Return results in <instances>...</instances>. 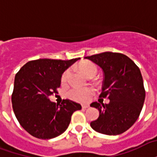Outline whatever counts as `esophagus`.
I'll return each instance as SVG.
<instances>
[{
  "mask_svg": "<svg viewBox=\"0 0 157 157\" xmlns=\"http://www.w3.org/2000/svg\"><path fill=\"white\" fill-rule=\"evenodd\" d=\"M81 107H82V109H88V108H89L90 106H89V105H82V106H81Z\"/></svg>",
  "mask_w": 157,
  "mask_h": 157,
  "instance_id": "34e87169",
  "label": "esophagus"
}]
</instances>
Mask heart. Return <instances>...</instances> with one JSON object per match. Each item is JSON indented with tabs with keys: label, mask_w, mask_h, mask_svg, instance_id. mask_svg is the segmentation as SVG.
Here are the masks:
<instances>
[{
	"label": "heart",
	"mask_w": 157,
	"mask_h": 157,
	"mask_svg": "<svg viewBox=\"0 0 157 157\" xmlns=\"http://www.w3.org/2000/svg\"><path fill=\"white\" fill-rule=\"evenodd\" d=\"M81 71H83V73L87 76H94L97 74L98 69L96 66L90 63H83L81 66ZM71 71L70 70H66L62 75L61 81L63 84H66L67 82L68 78L70 76ZM94 90L91 88H76L74 87L72 89H71L67 92V96L69 99L76 101L79 103H86L88 102L94 94Z\"/></svg>",
	"instance_id": "heart-1"
}]
</instances>
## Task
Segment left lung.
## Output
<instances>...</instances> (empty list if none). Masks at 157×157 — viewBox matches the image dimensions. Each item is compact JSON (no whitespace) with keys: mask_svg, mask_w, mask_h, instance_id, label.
Returning a JSON list of instances; mask_svg holds the SVG:
<instances>
[{"mask_svg":"<svg viewBox=\"0 0 157 157\" xmlns=\"http://www.w3.org/2000/svg\"><path fill=\"white\" fill-rule=\"evenodd\" d=\"M85 58L103 70L100 97L109 100V104L90 105L100 111L99 118L90 126L102 134H121L137 121L144 104L146 92L140 69L128 57L118 52H105Z\"/></svg>","mask_w":157,"mask_h":157,"instance_id":"obj_1","label":"left lung"}]
</instances>
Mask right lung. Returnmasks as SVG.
Returning <instances> with one entry per match:
<instances>
[{
	"label": "right lung",
	"instance_id": "right-lung-1",
	"mask_svg": "<svg viewBox=\"0 0 157 157\" xmlns=\"http://www.w3.org/2000/svg\"><path fill=\"white\" fill-rule=\"evenodd\" d=\"M79 59L33 60L15 75L13 110L23 128L33 137L51 139L59 136L69 126L72 113L81 109L72 100H63L57 105L49 100L57 93L62 74Z\"/></svg>",
	"mask_w": 157,
	"mask_h": 157
}]
</instances>
